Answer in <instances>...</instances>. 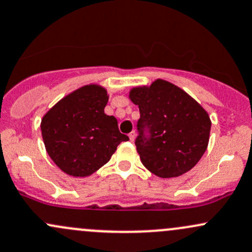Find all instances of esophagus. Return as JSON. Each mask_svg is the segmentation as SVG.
Returning a JSON list of instances; mask_svg holds the SVG:
<instances>
[{"instance_id": "esophagus-1", "label": "esophagus", "mask_w": 252, "mask_h": 252, "mask_svg": "<svg viewBox=\"0 0 252 252\" xmlns=\"http://www.w3.org/2000/svg\"><path fill=\"white\" fill-rule=\"evenodd\" d=\"M128 137H129V139H131V141H133L134 138H135V131H132L131 133L128 134Z\"/></svg>"}]
</instances>
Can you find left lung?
Instances as JSON below:
<instances>
[{
  "label": "left lung",
  "instance_id": "8db88e82",
  "mask_svg": "<svg viewBox=\"0 0 252 252\" xmlns=\"http://www.w3.org/2000/svg\"><path fill=\"white\" fill-rule=\"evenodd\" d=\"M129 98L139 107L135 146L144 166L162 179L194 168L210 140L208 113L185 90L164 80L133 88Z\"/></svg>",
  "mask_w": 252,
  "mask_h": 252
}]
</instances>
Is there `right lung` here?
<instances>
[{"label":"right lung","instance_id":"obj_1","mask_svg":"<svg viewBox=\"0 0 252 252\" xmlns=\"http://www.w3.org/2000/svg\"><path fill=\"white\" fill-rule=\"evenodd\" d=\"M107 90L89 84L66 95L41 119V135L51 159L65 174L86 177L111 159L121 141L118 120L104 113Z\"/></svg>","mask_w":252,"mask_h":252}]
</instances>
